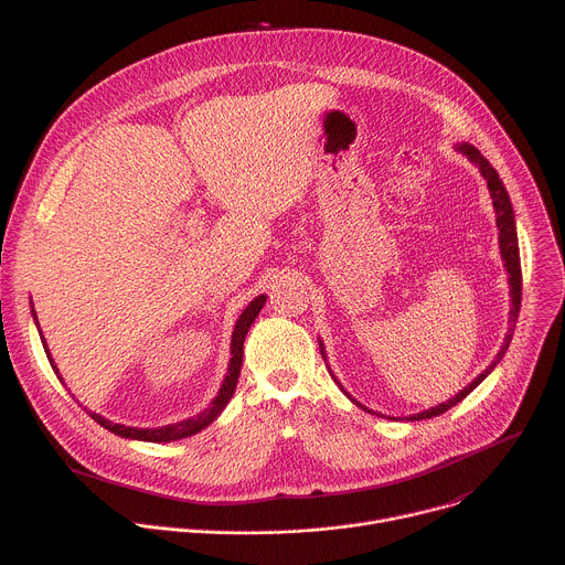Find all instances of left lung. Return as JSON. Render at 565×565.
Returning a JSON list of instances; mask_svg holds the SVG:
<instances>
[{
    "label": "left lung",
    "mask_w": 565,
    "mask_h": 565,
    "mask_svg": "<svg viewBox=\"0 0 565 565\" xmlns=\"http://www.w3.org/2000/svg\"><path fill=\"white\" fill-rule=\"evenodd\" d=\"M456 151H460L462 156H467V160L471 166L478 168V172L482 174V179L488 181V190H490V196H492V205H494V212H497V227H499V248H501V259L505 262V270H508V284H510V329H508V335L503 340V347L501 351L497 353L494 362L482 371L480 375H476V380L471 384H467L462 391H458L454 397H449L447 402H440V405L427 409V412H420V414H414V416H405V420H427V418H434V416H440L445 414L447 409H451L454 405H458L460 399H465L482 380H486L494 366L503 360L510 342H512V335H514V327H516V319H519V310H521V257H519V236H516V221H514V210H512V201H510V194L503 185V181L499 179V172L490 166V160L482 156L473 145L469 142H458L456 145ZM319 349H321V358L327 360V353H324V344H321L319 340ZM329 366V364H327ZM331 371V369H329ZM333 375V371H331ZM335 377V375H333ZM338 382V380H335ZM340 384V382H338ZM342 386V384H340ZM344 391V388H342ZM347 393V391H344ZM351 397V393H347ZM358 407H362L364 412H369L364 405H360V402L355 397H351ZM369 414H375V412H369ZM380 416V414H375ZM395 420V418H393Z\"/></svg>",
    "instance_id": "1"
}]
</instances>
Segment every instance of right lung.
I'll list each match as a JSON object with an SVG mask.
<instances>
[{"mask_svg":"<svg viewBox=\"0 0 565 565\" xmlns=\"http://www.w3.org/2000/svg\"><path fill=\"white\" fill-rule=\"evenodd\" d=\"M264 303H266V295H259V297H255V299L244 308V312L238 315L236 324H234V331H232V340H230V362H227V373H225V377H223V382H221L218 393H216V395H214V399L210 402V407H207V409H203L199 416H194V418H185V420H181V423L166 425V427L140 429V427H125V425L111 423V420L103 418L100 414L89 412L87 407H85V412H87V414H89V416H92L100 427L109 429L111 434H116V436H120V438H129V440H145V443H172V440H181V438H188V436L199 434L201 429H205L207 425H212V423L221 416V412L227 407V402H230V397H232V393H234V388H236V382H238L241 364H244V342H246V335H248V331H250V327H253V321H255V319H257V315L262 312ZM31 315H33V319H35V327H38V331H40L38 315H35L33 306H31ZM40 338H42V331H40ZM42 344H44V351H46V358H49V362H51L53 371H55V373H60V371H57V366H55V362H53V358H51V353H49V347H46V340H44V338H42ZM57 377H60V375H57ZM60 380H62V377H60Z\"/></svg>","mask_w":565,"mask_h":565,"instance_id":"add662e5","label":"right lung"}]
</instances>
